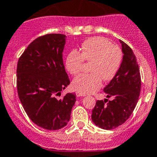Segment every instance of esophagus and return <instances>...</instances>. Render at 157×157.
<instances>
[{"mask_svg":"<svg viewBox=\"0 0 157 157\" xmlns=\"http://www.w3.org/2000/svg\"><path fill=\"white\" fill-rule=\"evenodd\" d=\"M76 94H77V97H82V96H85V94L80 92V91H77V92L76 93Z\"/></svg>","mask_w":157,"mask_h":157,"instance_id":"esophagus-1","label":"esophagus"}]
</instances>
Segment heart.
I'll list each match as a JSON object with an SVG mask.
<instances>
[{
	"label": "heart",
	"mask_w": 157,
	"mask_h": 157,
	"mask_svg": "<svg viewBox=\"0 0 157 157\" xmlns=\"http://www.w3.org/2000/svg\"><path fill=\"white\" fill-rule=\"evenodd\" d=\"M84 61L91 63L87 74H80L73 80V88L84 94L92 93L101 86L102 79L110 81L117 76L123 62L121 48L101 36L89 38L82 44L81 52L73 50L66 59V70L77 75L82 70Z\"/></svg>",
	"instance_id": "obj_1"
}]
</instances>
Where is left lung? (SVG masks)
I'll use <instances>...</instances> for the list:
<instances>
[{
    "instance_id": "8db88e82",
    "label": "left lung",
    "mask_w": 157,
    "mask_h": 157,
    "mask_svg": "<svg viewBox=\"0 0 157 157\" xmlns=\"http://www.w3.org/2000/svg\"><path fill=\"white\" fill-rule=\"evenodd\" d=\"M124 53L119 72L104 88L107 98L98 100L91 119L96 126L112 130L124 124L133 113L141 91V75L137 59L131 48L121 40Z\"/></svg>"
}]
</instances>
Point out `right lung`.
Listing matches in <instances>:
<instances>
[{
	"label": "right lung",
	"mask_w": 157,
	"mask_h": 157,
	"mask_svg": "<svg viewBox=\"0 0 157 157\" xmlns=\"http://www.w3.org/2000/svg\"><path fill=\"white\" fill-rule=\"evenodd\" d=\"M65 43L64 34L39 36L17 64V91L22 107L31 121L47 130L66 126L76 101L74 93L58 98L70 84L63 61Z\"/></svg>",
	"instance_id": "add662e5"
}]
</instances>
